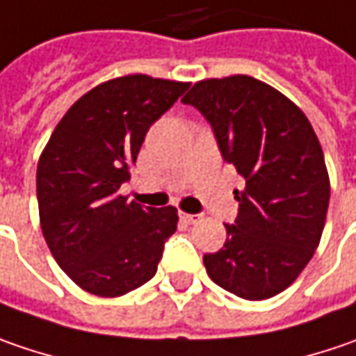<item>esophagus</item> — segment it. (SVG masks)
Segmentation results:
<instances>
[{
  "label": "esophagus",
  "mask_w": 356,
  "mask_h": 356,
  "mask_svg": "<svg viewBox=\"0 0 356 356\" xmlns=\"http://www.w3.org/2000/svg\"><path fill=\"white\" fill-rule=\"evenodd\" d=\"M180 220L184 224H196L200 222V216L198 214H186V212H180Z\"/></svg>",
  "instance_id": "obj_1"
}]
</instances>
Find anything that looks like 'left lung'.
Wrapping results in <instances>:
<instances>
[{
	"instance_id": "left-lung-1",
	"label": "left lung",
	"mask_w": 356,
	"mask_h": 356,
	"mask_svg": "<svg viewBox=\"0 0 356 356\" xmlns=\"http://www.w3.org/2000/svg\"><path fill=\"white\" fill-rule=\"evenodd\" d=\"M210 124L224 162L246 186L234 190L238 216L208 276L246 300L282 293L314 254L329 210L330 184L311 122L275 88L250 76L204 80L182 99Z\"/></svg>"
}]
</instances>
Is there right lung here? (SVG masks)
<instances>
[{
  "mask_svg": "<svg viewBox=\"0 0 356 356\" xmlns=\"http://www.w3.org/2000/svg\"><path fill=\"white\" fill-rule=\"evenodd\" d=\"M186 90L142 74L106 81L65 112L45 146L35 176L44 238L88 293L122 296L158 270L178 212L128 202L118 190L152 124Z\"/></svg>",
  "mask_w": 356,
  "mask_h": 356,
  "instance_id": "obj_1",
  "label": "right lung"
}]
</instances>
